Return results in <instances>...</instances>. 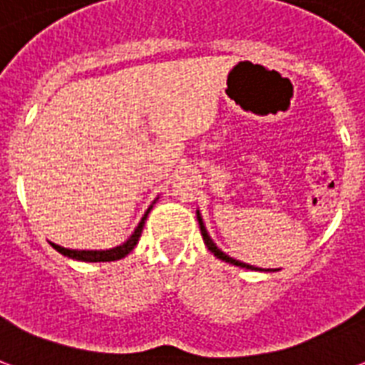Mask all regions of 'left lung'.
<instances>
[{"label": "left lung", "instance_id": "left-lung-1", "mask_svg": "<svg viewBox=\"0 0 365 365\" xmlns=\"http://www.w3.org/2000/svg\"><path fill=\"white\" fill-rule=\"evenodd\" d=\"M197 220H199V227H201V235H202V241H205V245L208 247V250L210 252H214V257H218L220 260H224V262H230L233 264V266H239V268H247V269H257L255 266H249V264H243V262H239V260H233L232 257H227V255H224L222 250L214 245V241L210 237H208V233H207V227H205V224H202V218H201V214L197 212Z\"/></svg>", "mask_w": 365, "mask_h": 365}]
</instances>
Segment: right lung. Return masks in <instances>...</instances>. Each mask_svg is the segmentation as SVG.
<instances>
[{"mask_svg":"<svg viewBox=\"0 0 365 365\" xmlns=\"http://www.w3.org/2000/svg\"><path fill=\"white\" fill-rule=\"evenodd\" d=\"M149 210H151V208H149ZM149 210H147L145 216L141 218L139 226L135 227V232L132 233V237L128 239L124 245H120V247H115V249L71 250V249H65V247H59V245H55V243H51V247L57 250V252H61V255H65V257H68V258H74V260H82V262H113V260H120V258H124L126 255H130V252L133 250V247L138 245L139 237H141V232H143V224H145Z\"/></svg>","mask_w":365,"mask_h":365,"instance_id":"obj_1","label":"right lung"}]
</instances>
